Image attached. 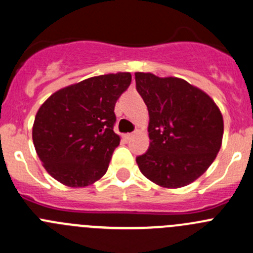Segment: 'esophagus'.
<instances>
[{"instance_id":"obj_1","label":"esophagus","mask_w":253,"mask_h":253,"mask_svg":"<svg viewBox=\"0 0 253 253\" xmlns=\"http://www.w3.org/2000/svg\"><path fill=\"white\" fill-rule=\"evenodd\" d=\"M124 137H125V139H126V141H131V139L134 137V133H127V134H125Z\"/></svg>"}]
</instances>
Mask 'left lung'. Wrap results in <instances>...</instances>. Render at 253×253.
<instances>
[{
	"label": "left lung",
	"instance_id": "left-lung-1",
	"mask_svg": "<svg viewBox=\"0 0 253 253\" xmlns=\"http://www.w3.org/2000/svg\"><path fill=\"white\" fill-rule=\"evenodd\" d=\"M136 88L149 112L150 144L136 158L143 175L178 188L197 180L221 147L224 122L213 99L181 78L137 72Z\"/></svg>",
	"mask_w": 253,
	"mask_h": 253
}]
</instances>
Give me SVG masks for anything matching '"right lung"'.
Here are the masks:
<instances>
[{
	"label": "right lung",
	"instance_id": "obj_1",
	"mask_svg": "<svg viewBox=\"0 0 253 253\" xmlns=\"http://www.w3.org/2000/svg\"><path fill=\"white\" fill-rule=\"evenodd\" d=\"M131 81L128 72L84 79L57 90L40 106L33 142L55 180L84 187L105 175L120 144L114 132L115 104Z\"/></svg>",
	"mask_w": 253,
	"mask_h": 253
}]
</instances>
